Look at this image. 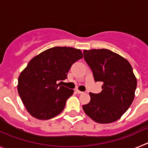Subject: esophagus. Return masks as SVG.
Wrapping results in <instances>:
<instances>
[{"instance_id": "34e87169", "label": "esophagus", "mask_w": 148, "mask_h": 148, "mask_svg": "<svg viewBox=\"0 0 148 148\" xmlns=\"http://www.w3.org/2000/svg\"><path fill=\"white\" fill-rule=\"evenodd\" d=\"M75 92H76L78 94H82V93H83V92H82V91H80V90H75Z\"/></svg>"}]
</instances>
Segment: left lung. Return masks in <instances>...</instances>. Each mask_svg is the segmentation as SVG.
<instances>
[{
  "instance_id": "obj_1",
  "label": "left lung",
  "mask_w": 148,
  "mask_h": 148,
  "mask_svg": "<svg viewBox=\"0 0 148 148\" xmlns=\"http://www.w3.org/2000/svg\"><path fill=\"white\" fill-rule=\"evenodd\" d=\"M84 58L95 82H103L98 94L90 92L84 113L95 122L108 124L119 119L135 97L137 81L131 65L125 58L107 49L84 50Z\"/></svg>"
}]
</instances>
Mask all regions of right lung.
<instances>
[{
	"instance_id": "add662e5",
	"label": "right lung",
	"mask_w": 148,
	"mask_h": 148,
	"mask_svg": "<svg viewBox=\"0 0 148 148\" xmlns=\"http://www.w3.org/2000/svg\"><path fill=\"white\" fill-rule=\"evenodd\" d=\"M83 58L80 49L55 47L35 56L18 77V91L34 118L47 120L63 111L74 90L58 84L67 78L72 65Z\"/></svg>"
}]
</instances>
